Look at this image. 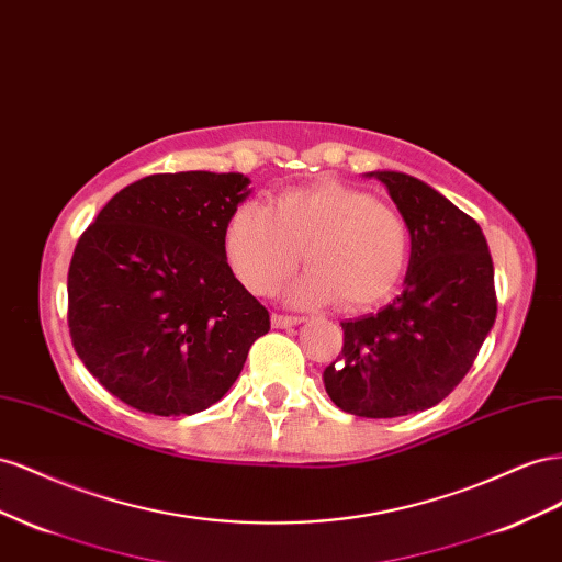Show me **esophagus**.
Masks as SVG:
<instances>
[{"instance_id": "obj_1", "label": "esophagus", "mask_w": 562, "mask_h": 562, "mask_svg": "<svg viewBox=\"0 0 562 562\" xmlns=\"http://www.w3.org/2000/svg\"><path fill=\"white\" fill-rule=\"evenodd\" d=\"M301 323H303V317H299V315H280V313L272 315V327L276 329H286V327H294Z\"/></svg>"}]
</instances>
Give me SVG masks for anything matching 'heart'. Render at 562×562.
I'll list each match as a JSON object with an SVG mask.
<instances>
[{
	"instance_id": "obj_1",
	"label": "heart",
	"mask_w": 562,
	"mask_h": 562,
	"mask_svg": "<svg viewBox=\"0 0 562 562\" xmlns=\"http://www.w3.org/2000/svg\"><path fill=\"white\" fill-rule=\"evenodd\" d=\"M409 226L393 204L341 181L243 204L226 226V256L254 294H272L306 261L294 301L367 308L389 299L409 263Z\"/></svg>"
}]
</instances>
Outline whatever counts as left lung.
<instances>
[{"mask_svg":"<svg viewBox=\"0 0 562 562\" xmlns=\"http://www.w3.org/2000/svg\"><path fill=\"white\" fill-rule=\"evenodd\" d=\"M374 176L409 226L405 290L379 313L341 323L344 348L323 381L344 412L393 419L438 405L459 386L494 325L496 292L475 218L407 173Z\"/></svg>","mask_w":562,"mask_h":562,"instance_id":"1","label":"left lung"}]
</instances>
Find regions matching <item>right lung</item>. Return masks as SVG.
Segmentation results:
<instances>
[{
    "mask_svg": "<svg viewBox=\"0 0 562 562\" xmlns=\"http://www.w3.org/2000/svg\"><path fill=\"white\" fill-rule=\"evenodd\" d=\"M243 173H153L122 188L79 235L68 270L72 346L101 386L155 416L228 393L270 315L226 259Z\"/></svg>",
    "mask_w": 562,
    "mask_h": 562,
    "instance_id": "add662e5",
    "label": "right lung"
}]
</instances>
